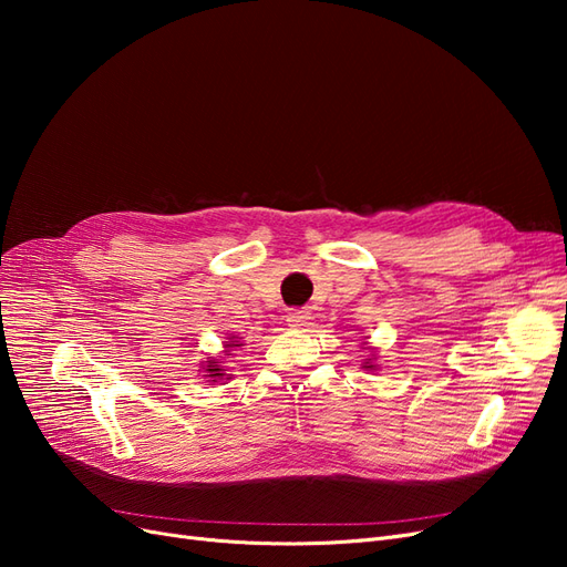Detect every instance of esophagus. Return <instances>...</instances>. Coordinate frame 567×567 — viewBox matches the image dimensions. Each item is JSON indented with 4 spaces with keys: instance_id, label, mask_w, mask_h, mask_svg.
I'll list each match as a JSON object with an SVG mask.
<instances>
[{
    "instance_id": "1",
    "label": "esophagus",
    "mask_w": 567,
    "mask_h": 567,
    "mask_svg": "<svg viewBox=\"0 0 567 567\" xmlns=\"http://www.w3.org/2000/svg\"><path fill=\"white\" fill-rule=\"evenodd\" d=\"M312 315L307 310H290L288 312V323L293 326V329H305V326H310Z\"/></svg>"
}]
</instances>
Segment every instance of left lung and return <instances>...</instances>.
<instances>
[{"label":"left lung","instance_id":"8db88e82","mask_svg":"<svg viewBox=\"0 0 567 567\" xmlns=\"http://www.w3.org/2000/svg\"><path fill=\"white\" fill-rule=\"evenodd\" d=\"M375 364H371V359H367V362H364V369H373Z\"/></svg>","mask_w":567,"mask_h":567}]
</instances>
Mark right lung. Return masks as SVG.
I'll return each mask as SVG.
<instances>
[{
	"label": "right lung",
	"mask_w": 567,
	"mask_h": 567,
	"mask_svg": "<svg viewBox=\"0 0 567 567\" xmlns=\"http://www.w3.org/2000/svg\"><path fill=\"white\" fill-rule=\"evenodd\" d=\"M238 346H241V342H238L234 336L227 340V350L225 352H229V350H234V348H238ZM227 369H221V362H219V359H210V362L208 364H205V375H208V379L213 381V383H217V381H221V379H225V373Z\"/></svg>",
	"instance_id": "add662e5"
}]
</instances>
